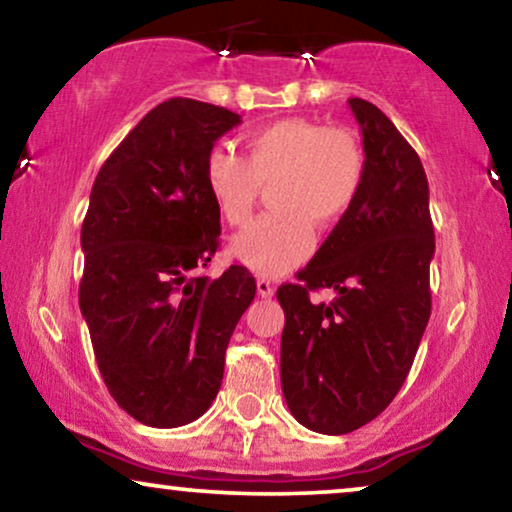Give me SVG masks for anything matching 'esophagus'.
<instances>
[{"mask_svg":"<svg viewBox=\"0 0 512 512\" xmlns=\"http://www.w3.org/2000/svg\"><path fill=\"white\" fill-rule=\"evenodd\" d=\"M257 292H260L262 297H274L276 285L271 283L269 278H257Z\"/></svg>","mask_w":512,"mask_h":512,"instance_id":"obj_1","label":"esophagus"}]
</instances>
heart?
<instances>
[{
    "label": "heart",
    "mask_w": 512,
    "mask_h": 512,
    "mask_svg": "<svg viewBox=\"0 0 512 512\" xmlns=\"http://www.w3.org/2000/svg\"><path fill=\"white\" fill-rule=\"evenodd\" d=\"M206 189L229 227L250 222L269 182L271 213L231 241V252L260 276H283L313 248V227L349 213L365 182V154L346 128L281 119L245 138L243 159L215 147L206 159Z\"/></svg>",
    "instance_id": "b5f03b06"
}]
</instances>
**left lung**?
<instances>
[{
  "label": "left lung",
  "instance_id": "left-lung-1",
  "mask_svg": "<svg viewBox=\"0 0 512 512\" xmlns=\"http://www.w3.org/2000/svg\"><path fill=\"white\" fill-rule=\"evenodd\" d=\"M349 105L363 133V189L297 283L276 292L285 403L325 435L356 431L391 405L431 318L435 234L424 166L377 105ZM323 287L338 297L311 303Z\"/></svg>",
  "mask_w": 512,
  "mask_h": 512
}]
</instances>
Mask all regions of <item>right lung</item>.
Listing matches in <instances>:
<instances>
[{
    "label": "right lung",
    "instance_id": "add662e5",
    "mask_svg": "<svg viewBox=\"0 0 512 512\" xmlns=\"http://www.w3.org/2000/svg\"><path fill=\"white\" fill-rule=\"evenodd\" d=\"M229 109L170 98L145 114L102 163L81 224V316L107 391L140 424L185 426L213 405L224 351L255 299V278L229 267L192 276L220 245L206 189Z\"/></svg>",
    "mask_w": 512,
    "mask_h": 512
}]
</instances>
